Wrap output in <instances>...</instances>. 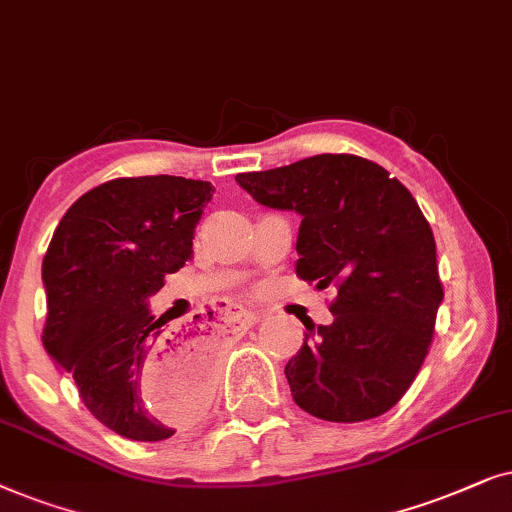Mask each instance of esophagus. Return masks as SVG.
I'll use <instances>...</instances> for the list:
<instances>
[{"instance_id":"esophagus-1","label":"esophagus","mask_w":512,"mask_h":512,"mask_svg":"<svg viewBox=\"0 0 512 512\" xmlns=\"http://www.w3.org/2000/svg\"><path fill=\"white\" fill-rule=\"evenodd\" d=\"M234 318L238 320V325H241V327H252L257 323V320H260V313L243 309V306H234Z\"/></svg>"}]
</instances>
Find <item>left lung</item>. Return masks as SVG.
I'll return each mask as SVG.
<instances>
[{"mask_svg":"<svg viewBox=\"0 0 512 512\" xmlns=\"http://www.w3.org/2000/svg\"><path fill=\"white\" fill-rule=\"evenodd\" d=\"M236 182L267 208L302 215L297 276L335 285V320L313 325L285 365L304 412L356 424L391 410L428 356L442 283L435 238L403 182L353 154H318L241 173Z\"/></svg>","mask_w":512,"mask_h":512,"instance_id":"left-lung-1","label":"left lung"}]
</instances>
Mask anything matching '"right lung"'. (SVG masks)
Listing matches in <instances>:
<instances>
[{
	"label": "right lung",
	"mask_w": 512,
	"mask_h": 512,
	"mask_svg": "<svg viewBox=\"0 0 512 512\" xmlns=\"http://www.w3.org/2000/svg\"><path fill=\"white\" fill-rule=\"evenodd\" d=\"M213 192L175 175L109 180L72 203L44 255V349L88 412L128 440H166L208 405L210 325L163 330L147 299L192 257Z\"/></svg>",
	"instance_id": "right-lung-1"
}]
</instances>
